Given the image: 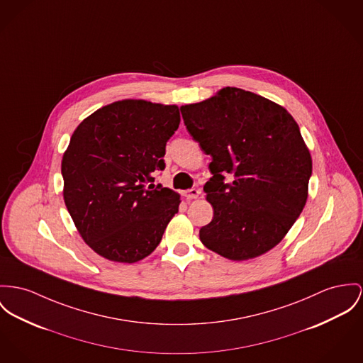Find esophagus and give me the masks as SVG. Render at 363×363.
Here are the masks:
<instances>
[{
  "instance_id": "esophagus-1",
  "label": "esophagus",
  "mask_w": 363,
  "mask_h": 363,
  "mask_svg": "<svg viewBox=\"0 0 363 363\" xmlns=\"http://www.w3.org/2000/svg\"><path fill=\"white\" fill-rule=\"evenodd\" d=\"M200 194H201V191H200V189H197V188H192V189L185 191V192H184V196H185L188 200H192V199H197Z\"/></svg>"
}]
</instances>
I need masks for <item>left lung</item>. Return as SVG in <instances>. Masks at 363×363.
<instances>
[{
    "label": "left lung",
    "mask_w": 363,
    "mask_h": 363,
    "mask_svg": "<svg viewBox=\"0 0 363 363\" xmlns=\"http://www.w3.org/2000/svg\"><path fill=\"white\" fill-rule=\"evenodd\" d=\"M184 123L211 156L204 192L214 208L201 243L243 261L275 247L300 217L312 159L298 124L278 104L235 86L181 106ZM234 181L226 184L224 175Z\"/></svg>",
    "instance_id": "1"
}]
</instances>
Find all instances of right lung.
Listing matches in <instances>:
<instances>
[{
	"label": "right lung",
	"mask_w": 363,
	"mask_h": 363,
	"mask_svg": "<svg viewBox=\"0 0 363 363\" xmlns=\"http://www.w3.org/2000/svg\"><path fill=\"white\" fill-rule=\"evenodd\" d=\"M181 121L175 105L124 99L92 113L73 133L62 159L63 199L84 242L116 262L155 250L179 195L155 185L166 143Z\"/></svg>",
	"instance_id": "obj_1"
}]
</instances>
